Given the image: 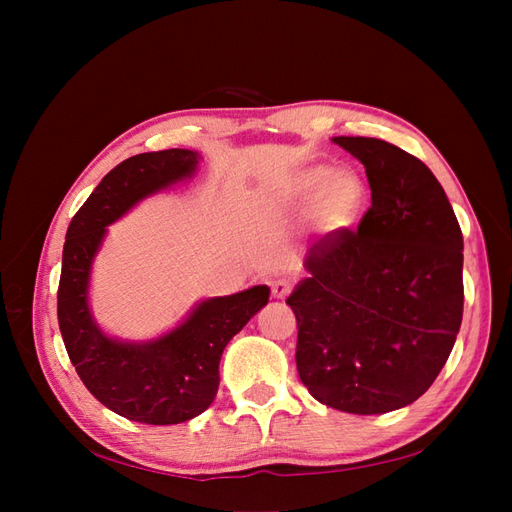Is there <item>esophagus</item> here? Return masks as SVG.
<instances>
[{"mask_svg":"<svg viewBox=\"0 0 512 512\" xmlns=\"http://www.w3.org/2000/svg\"><path fill=\"white\" fill-rule=\"evenodd\" d=\"M290 290H292V284H290V280H286V277H280V280H275L271 284V292H273L275 299H286Z\"/></svg>","mask_w":512,"mask_h":512,"instance_id":"1","label":"esophagus"}]
</instances>
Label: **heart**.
<instances>
[{"label": "heart", "instance_id": "obj_1", "mask_svg": "<svg viewBox=\"0 0 512 512\" xmlns=\"http://www.w3.org/2000/svg\"><path fill=\"white\" fill-rule=\"evenodd\" d=\"M365 200V181L356 170L307 164L294 170L273 192L271 207L282 213L305 209L309 230L322 239H335L361 220Z\"/></svg>", "mask_w": 512, "mask_h": 512}]
</instances>
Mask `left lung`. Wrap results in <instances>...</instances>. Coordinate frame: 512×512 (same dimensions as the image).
Instances as JSON below:
<instances>
[{
  "label": "left lung",
  "instance_id": "obj_1",
  "mask_svg": "<svg viewBox=\"0 0 512 512\" xmlns=\"http://www.w3.org/2000/svg\"><path fill=\"white\" fill-rule=\"evenodd\" d=\"M365 166L371 207L356 232L322 239L286 303L297 369L320 404L384 414L421 397L463 316V237L440 181L380 138L335 136Z\"/></svg>",
  "mask_w": 512,
  "mask_h": 512
}]
</instances>
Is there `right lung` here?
Returning <instances> with one entry per match:
<instances>
[{"instance_id": "1", "label": "right lung", "mask_w": 512, "mask_h": 512, "mask_svg": "<svg viewBox=\"0 0 512 512\" xmlns=\"http://www.w3.org/2000/svg\"><path fill=\"white\" fill-rule=\"evenodd\" d=\"M200 153L166 149L117 164L72 218L57 290V318L83 384L115 414L147 425H177L203 414L220 386L226 344L269 303V286H252L194 305L181 324L147 342L106 335L89 309V280L106 226L147 196L194 177Z\"/></svg>"}]
</instances>
